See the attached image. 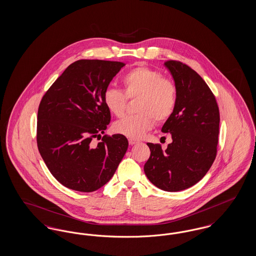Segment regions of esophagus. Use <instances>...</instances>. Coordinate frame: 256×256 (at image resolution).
<instances>
[{"mask_svg": "<svg viewBox=\"0 0 256 256\" xmlns=\"http://www.w3.org/2000/svg\"><path fill=\"white\" fill-rule=\"evenodd\" d=\"M128 143H130V145H135L136 143H137V140H134V139H128Z\"/></svg>", "mask_w": 256, "mask_h": 256, "instance_id": "1", "label": "esophagus"}]
</instances>
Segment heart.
<instances>
[{
    "mask_svg": "<svg viewBox=\"0 0 256 256\" xmlns=\"http://www.w3.org/2000/svg\"><path fill=\"white\" fill-rule=\"evenodd\" d=\"M124 92L108 87L104 92V102L111 114L122 117L128 102L137 98L135 110L138 114L126 116L114 124L117 134L139 139L154 126V122L170 119L178 104V86L158 70L136 66L124 74Z\"/></svg>",
    "mask_w": 256,
    "mask_h": 256,
    "instance_id": "obj_1",
    "label": "heart"
}]
</instances>
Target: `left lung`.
<instances>
[{
    "instance_id": "obj_1",
    "label": "left lung",
    "mask_w": 256,
    "mask_h": 256,
    "mask_svg": "<svg viewBox=\"0 0 256 256\" xmlns=\"http://www.w3.org/2000/svg\"><path fill=\"white\" fill-rule=\"evenodd\" d=\"M178 86V104L162 132L172 134L165 150L146 143L150 150L144 170L148 180L168 192L185 190L198 182L217 154L220 112L206 82L191 67L178 60L165 61Z\"/></svg>"
}]
</instances>
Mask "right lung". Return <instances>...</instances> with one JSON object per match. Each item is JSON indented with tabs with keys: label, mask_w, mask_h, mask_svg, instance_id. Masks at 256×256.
Listing matches in <instances>:
<instances>
[{
	"label": "right lung",
	"mask_w": 256,
	"mask_h": 256,
	"mask_svg": "<svg viewBox=\"0 0 256 256\" xmlns=\"http://www.w3.org/2000/svg\"><path fill=\"white\" fill-rule=\"evenodd\" d=\"M124 66L119 61H74L40 102L38 150L54 178L69 189L93 192L104 186L128 150L122 134H106L98 144L92 142L110 122L104 92Z\"/></svg>",
	"instance_id": "add662e5"
}]
</instances>
